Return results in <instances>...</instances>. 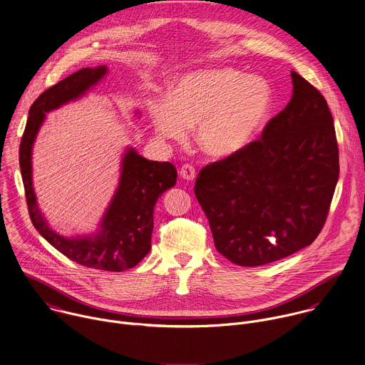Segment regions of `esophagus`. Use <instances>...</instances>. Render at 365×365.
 Here are the masks:
<instances>
[{
	"label": "esophagus",
	"mask_w": 365,
	"mask_h": 365,
	"mask_svg": "<svg viewBox=\"0 0 365 365\" xmlns=\"http://www.w3.org/2000/svg\"><path fill=\"white\" fill-rule=\"evenodd\" d=\"M180 176L185 179V180H195L196 179V170L192 165H183L180 168Z\"/></svg>",
	"instance_id": "obj_1"
}]
</instances>
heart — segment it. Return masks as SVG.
Listing matches in <instances>:
<instances>
[{"label":"heart","instance_id":"1","mask_svg":"<svg viewBox=\"0 0 365 365\" xmlns=\"http://www.w3.org/2000/svg\"><path fill=\"white\" fill-rule=\"evenodd\" d=\"M274 90L261 76L230 67L200 68L176 77L168 97L155 98L149 111L156 133L183 142L196 125V142L213 158L244 150L271 114Z\"/></svg>","mask_w":365,"mask_h":365}]
</instances>
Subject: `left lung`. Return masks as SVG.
<instances>
[{"instance_id":"left-lung-1","label":"left lung","mask_w":365,"mask_h":365,"mask_svg":"<svg viewBox=\"0 0 365 365\" xmlns=\"http://www.w3.org/2000/svg\"><path fill=\"white\" fill-rule=\"evenodd\" d=\"M292 97L261 139L205 166L195 195L215 247L230 262L259 267L311 245L339 175L334 120L324 96L291 71Z\"/></svg>"}]
</instances>
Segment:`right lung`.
I'll list each match as a JSON object with an SVG mask.
<instances>
[{
    "label": "right lung",
    "mask_w": 365,
    "mask_h": 365,
    "mask_svg": "<svg viewBox=\"0 0 365 365\" xmlns=\"http://www.w3.org/2000/svg\"><path fill=\"white\" fill-rule=\"evenodd\" d=\"M106 73V66L81 68L38 96L30 107L21 139L20 169L31 222L48 244L83 267L120 272L136 267L149 254L155 205L176 185V168L169 162L148 160L135 149H128L121 160L118 187L97 233L77 237L61 236L48 226L38 209L31 179V150L46 113L84 96Z\"/></svg>",
    "instance_id": "obj_1"
}]
</instances>
